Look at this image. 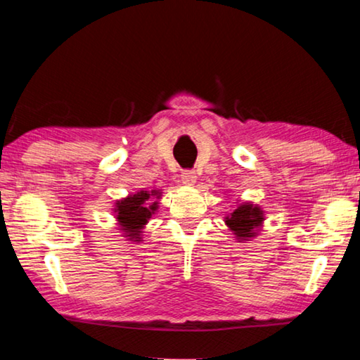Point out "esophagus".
Masks as SVG:
<instances>
[{
  "mask_svg": "<svg viewBox=\"0 0 360 360\" xmlns=\"http://www.w3.org/2000/svg\"><path fill=\"white\" fill-rule=\"evenodd\" d=\"M181 176H182V182H184L186 186H194L197 182V176L194 171H184Z\"/></svg>",
  "mask_w": 360,
  "mask_h": 360,
  "instance_id": "1",
  "label": "esophagus"
}]
</instances>
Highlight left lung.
I'll return each mask as SVG.
<instances>
[{"mask_svg": "<svg viewBox=\"0 0 360 360\" xmlns=\"http://www.w3.org/2000/svg\"><path fill=\"white\" fill-rule=\"evenodd\" d=\"M264 210L259 205L250 202H244L236 208L233 213L224 217V223L231 229L239 243L250 240L259 234L262 224H264Z\"/></svg>", "mask_w": 360, "mask_h": 360, "instance_id": "1", "label": "left lung"}]
</instances>
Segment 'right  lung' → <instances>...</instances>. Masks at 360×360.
I'll return each mask as SVG.
<instances>
[{
  "label": "right lung",
  "mask_w": 360,
  "mask_h": 360,
  "mask_svg": "<svg viewBox=\"0 0 360 360\" xmlns=\"http://www.w3.org/2000/svg\"><path fill=\"white\" fill-rule=\"evenodd\" d=\"M162 191H139L136 194H129L127 197L116 200L115 214L120 229L127 240L141 243L142 231L158 210V200L162 197Z\"/></svg>",
  "instance_id": "obj_1"
}]
</instances>
